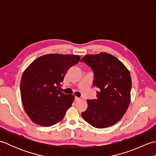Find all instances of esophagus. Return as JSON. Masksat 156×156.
<instances>
[{"mask_svg": "<svg viewBox=\"0 0 156 156\" xmlns=\"http://www.w3.org/2000/svg\"><path fill=\"white\" fill-rule=\"evenodd\" d=\"M80 98L77 97H75V102H77V101H80Z\"/></svg>", "mask_w": 156, "mask_h": 156, "instance_id": "1", "label": "esophagus"}]
</instances>
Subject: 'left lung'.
<instances>
[{"label":"left lung","mask_w":156,"mask_h":156,"mask_svg":"<svg viewBox=\"0 0 156 156\" xmlns=\"http://www.w3.org/2000/svg\"><path fill=\"white\" fill-rule=\"evenodd\" d=\"M80 62L93 70V86L100 89L97 99L87 100L88 108L81 113L82 117L96 128L111 127L122 117L130 104V73L121 61L107 53L87 55Z\"/></svg>","instance_id":"1"}]
</instances>
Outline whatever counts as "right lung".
<instances>
[{"label": "right lung", "instance_id": "right-lung-1", "mask_svg": "<svg viewBox=\"0 0 156 156\" xmlns=\"http://www.w3.org/2000/svg\"><path fill=\"white\" fill-rule=\"evenodd\" d=\"M80 59L78 55L47 54L26 68L20 90L23 107L33 122L50 127L62 120L74 96L63 93L59 88L68 69Z\"/></svg>", "mask_w": 156, "mask_h": 156}]
</instances>
